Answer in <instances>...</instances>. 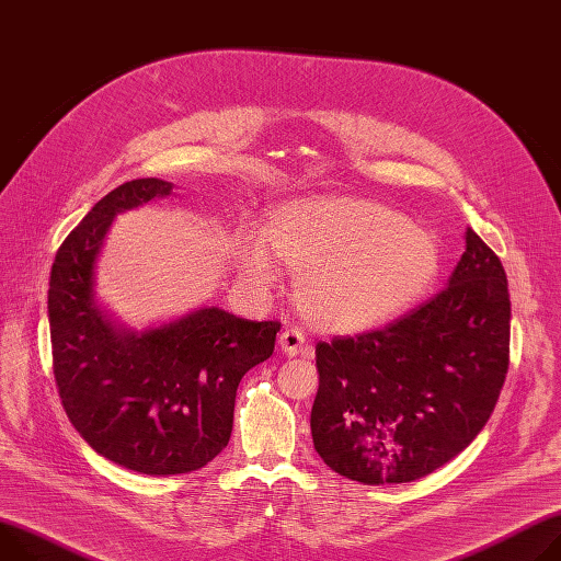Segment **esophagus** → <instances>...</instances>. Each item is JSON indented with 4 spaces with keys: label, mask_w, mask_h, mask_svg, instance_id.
<instances>
[{
    "label": "esophagus",
    "mask_w": 561,
    "mask_h": 561,
    "mask_svg": "<svg viewBox=\"0 0 561 561\" xmlns=\"http://www.w3.org/2000/svg\"><path fill=\"white\" fill-rule=\"evenodd\" d=\"M307 340H304L301 331L297 329H286L282 331L279 335V348L286 353V355H297V353H307V344H304Z\"/></svg>",
    "instance_id": "1"
}]
</instances>
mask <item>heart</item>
Here are the masks:
<instances>
[{
	"mask_svg": "<svg viewBox=\"0 0 561 561\" xmlns=\"http://www.w3.org/2000/svg\"><path fill=\"white\" fill-rule=\"evenodd\" d=\"M232 257L250 288L273 286L282 267L297 273V304L313 327L365 333L410 311L440 273L432 230L385 203L360 196L295 198L264 232H239Z\"/></svg>",
	"mask_w": 561,
	"mask_h": 561,
	"instance_id": "b5f03b06",
	"label": "heart"
}]
</instances>
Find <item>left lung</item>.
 I'll return each instance as SVG.
<instances>
[{"instance_id": "obj_1", "label": "left lung", "mask_w": 561, "mask_h": 561, "mask_svg": "<svg viewBox=\"0 0 561 561\" xmlns=\"http://www.w3.org/2000/svg\"><path fill=\"white\" fill-rule=\"evenodd\" d=\"M511 353V295L474 230L447 288L380 331L318 342L316 451L365 485L410 483L461 454L488 423Z\"/></svg>"}]
</instances>
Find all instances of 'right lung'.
<instances>
[{
    "label": "right lung",
    "mask_w": 561,
    "mask_h": 561,
    "mask_svg": "<svg viewBox=\"0 0 561 561\" xmlns=\"http://www.w3.org/2000/svg\"><path fill=\"white\" fill-rule=\"evenodd\" d=\"M172 190L136 179L100 198L60 245L48 282L54 374L69 421L100 456L149 477L194 472L228 445L237 387L271 358L279 331V322L208 304L136 331L98 297V260L116 217Z\"/></svg>",
    "instance_id": "obj_1"
}]
</instances>
